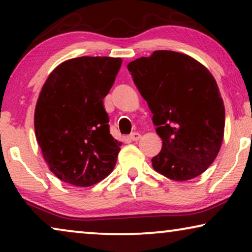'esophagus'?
Masks as SVG:
<instances>
[{
    "instance_id": "obj_1",
    "label": "esophagus",
    "mask_w": 252,
    "mask_h": 252,
    "mask_svg": "<svg viewBox=\"0 0 252 252\" xmlns=\"http://www.w3.org/2000/svg\"><path fill=\"white\" fill-rule=\"evenodd\" d=\"M140 139H141V134L137 132H134L129 135V140H132V141H139Z\"/></svg>"
}]
</instances>
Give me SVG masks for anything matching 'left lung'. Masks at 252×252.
<instances>
[{
  "label": "left lung",
  "instance_id": "1",
  "mask_svg": "<svg viewBox=\"0 0 252 252\" xmlns=\"http://www.w3.org/2000/svg\"><path fill=\"white\" fill-rule=\"evenodd\" d=\"M127 68L163 140L151 159L155 171L175 181L201 175L216 159L225 130V106L213 75L192 57L171 50L154 51Z\"/></svg>",
  "mask_w": 252,
  "mask_h": 252
}]
</instances>
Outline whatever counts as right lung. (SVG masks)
Here are the masks:
<instances>
[{
    "label": "right lung",
    "mask_w": 252,
    "mask_h": 252,
    "mask_svg": "<svg viewBox=\"0 0 252 252\" xmlns=\"http://www.w3.org/2000/svg\"><path fill=\"white\" fill-rule=\"evenodd\" d=\"M122 58L78 57L58 65L44 82L34 112L37 143L62 181L89 187L108 177L120 151L103 98Z\"/></svg>",
    "instance_id": "right-lung-1"
}]
</instances>
